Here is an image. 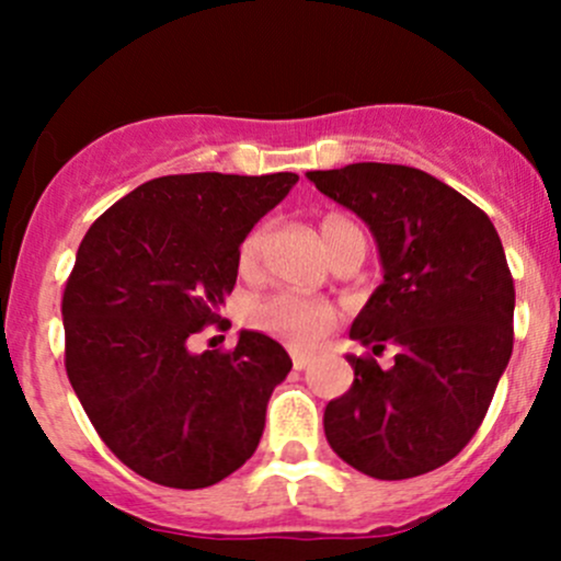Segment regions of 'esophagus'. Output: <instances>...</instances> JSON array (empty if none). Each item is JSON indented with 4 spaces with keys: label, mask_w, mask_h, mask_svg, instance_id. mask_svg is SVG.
<instances>
[{
    "label": "esophagus",
    "mask_w": 561,
    "mask_h": 561,
    "mask_svg": "<svg viewBox=\"0 0 561 561\" xmlns=\"http://www.w3.org/2000/svg\"><path fill=\"white\" fill-rule=\"evenodd\" d=\"M311 362H313V356H308V353H293V366L298 371L306 369V366L311 364Z\"/></svg>",
    "instance_id": "34e87169"
}]
</instances>
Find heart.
<instances>
[{
	"label": "heart",
	"instance_id": "obj_1",
	"mask_svg": "<svg viewBox=\"0 0 561 561\" xmlns=\"http://www.w3.org/2000/svg\"><path fill=\"white\" fill-rule=\"evenodd\" d=\"M321 237H324L330 255L340 244L351 240V237H364L362 229L353 221H347L343 216H327L321 221ZM263 242H266V227H255L244 234L237 250V266L242 272H250L259 263L263 253ZM250 327L255 330L276 334V337H285L295 345H313L332 330L334 324V308L324 300H311L300 298V295L279 293L272 298L253 300L244 311Z\"/></svg>",
	"mask_w": 561,
	"mask_h": 561
}]
</instances>
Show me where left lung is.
<instances>
[{"instance_id":"8db88e82","label":"left lung","mask_w":561,"mask_h":561,"mask_svg":"<svg viewBox=\"0 0 561 561\" xmlns=\"http://www.w3.org/2000/svg\"><path fill=\"white\" fill-rule=\"evenodd\" d=\"M321 195L375 234L382 285L351 337L396 364L351 356L353 385L324 409L334 454L377 480L454 459L478 433L514 343V282L499 231L474 203L420 169L353 163L308 171Z\"/></svg>"}]
</instances>
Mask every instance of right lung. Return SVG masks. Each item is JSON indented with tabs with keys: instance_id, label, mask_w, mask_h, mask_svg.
Wrapping results in <instances>:
<instances>
[{
	"instance_id": "right-lung-1",
	"label": "right lung",
	"mask_w": 561,
	"mask_h": 561,
	"mask_svg": "<svg viewBox=\"0 0 561 561\" xmlns=\"http://www.w3.org/2000/svg\"><path fill=\"white\" fill-rule=\"evenodd\" d=\"M298 173H179L145 182L89 227L62 295L66 371L105 446L158 485L208 488L259 448L293 369L268 334L192 353L234 289L237 250Z\"/></svg>"
}]
</instances>
